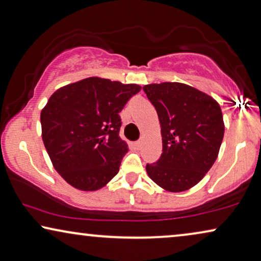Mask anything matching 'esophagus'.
Instances as JSON below:
<instances>
[{
	"instance_id": "1",
	"label": "esophagus",
	"mask_w": 261,
	"mask_h": 261,
	"mask_svg": "<svg viewBox=\"0 0 261 261\" xmlns=\"http://www.w3.org/2000/svg\"><path fill=\"white\" fill-rule=\"evenodd\" d=\"M135 145H136V148H141V146H142V141H141V139H139V141L136 142V143H135Z\"/></svg>"
}]
</instances>
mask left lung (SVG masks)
I'll use <instances>...</instances> for the list:
<instances>
[{
  "instance_id": "1",
  "label": "left lung",
  "mask_w": 261,
  "mask_h": 261,
  "mask_svg": "<svg viewBox=\"0 0 261 261\" xmlns=\"http://www.w3.org/2000/svg\"><path fill=\"white\" fill-rule=\"evenodd\" d=\"M155 106L162 134V155L146 172L171 193L188 190L204 177L218 159L225 124L221 108L211 95L181 83L143 87Z\"/></svg>"
}]
</instances>
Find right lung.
Instances as JSON below:
<instances>
[{"label":"right lung","instance_id":"right-lung-1","mask_svg":"<svg viewBox=\"0 0 261 261\" xmlns=\"http://www.w3.org/2000/svg\"><path fill=\"white\" fill-rule=\"evenodd\" d=\"M142 87L91 76L57 90L41 111L42 141L68 185L93 192L118 174L127 144L119 112Z\"/></svg>","mask_w":261,"mask_h":261}]
</instances>
